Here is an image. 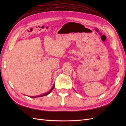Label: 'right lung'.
<instances>
[{"label":"right lung","instance_id":"obj_1","mask_svg":"<svg viewBox=\"0 0 126 126\" xmlns=\"http://www.w3.org/2000/svg\"><path fill=\"white\" fill-rule=\"evenodd\" d=\"M54 87H55V85H53V86L51 88L50 90H49L48 91V92H47L46 93L44 94H40V95H39V96H30V97H31V98H36V97H43V96H46V95H47V94H49L50 93V92L52 90V89L54 88Z\"/></svg>","mask_w":126,"mask_h":126}]
</instances>
